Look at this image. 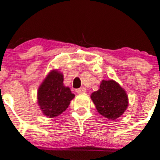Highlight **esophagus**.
Segmentation results:
<instances>
[{
	"instance_id": "obj_1",
	"label": "esophagus",
	"mask_w": 160,
	"mask_h": 160,
	"mask_svg": "<svg viewBox=\"0 0 160 160\" xmlns=\"http://www.w3.org/2000/svg\"><path fill=\"white\" fill-rule=\"evenodd\" d=\"M86 92V88L84 87H81V88H79V89H76V92L78 93V94H82V93H84Z\"/></svg>"
}]
</instances>
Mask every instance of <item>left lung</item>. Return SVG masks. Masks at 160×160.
<instances>
[{
  "instance_id": "1",
  "label": "left lung",
  "mask_w": 160,
  "mask_h": 160,
  "mask_svg": "<svg viewBox=\"0 0 160 160\" xmlns=\"http://www.w3.org/2000/svg\"><path fill=\"white\" fill-rule=\"evenodd\" d=\"M97 111L109 120H116L128 108V101L126 91L114 80H102L98 91L91 95Z\"/></svg>"
}]
</instances>
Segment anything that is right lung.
<instances>
[{
	"instance_id": "right-lung-1",
	"label": "right lung",
	"mask_w": 160,
	"mask_h": 160,
	"mask_svg": "<svg viewBox=\"0 0 160 160\" xmlns=\"http://www.w3.org/2000/svg\"><path fill=\"white\" fill-rule=\"evenodd\" d=\"M63 80V74L57 70H53L38 89V105L43 114L49 118L62 113L75 96L69 87L64 86Z\"/></svg>"
}]
</instances>
